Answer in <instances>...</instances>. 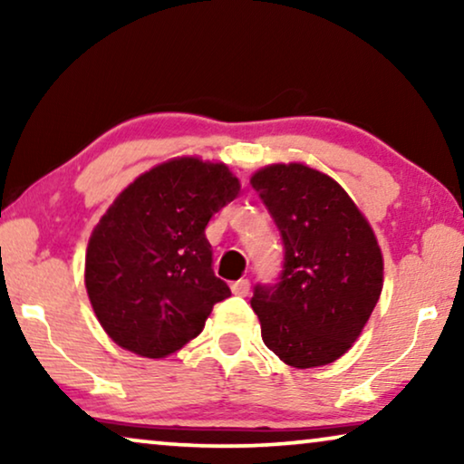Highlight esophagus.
I'll return each instance as SVG.
<instances>
[{"mask_svg":"<svg viewBox=\"0 0 464 464\" xmlns=\"http://www.w3.org/2000/svg\"><path fill=\"white\" fill-rule=\"evenodd\" d=\"M232 294L234 295H240V297H245V295H249V289H251V283L246 281V278H240V281H234L232 285Z\"/></svg>","mask_w":464,"mask_h":464,"instance_id":"34e87169","label":"esophagus"}]
</instances>
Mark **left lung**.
<instances>
[{"mask_svg": "<svg viewBox=\"0 0 464 464\" xmlns=\"http://www.w3.org/2000/svg\"><path fill=\"white\" fill-rule=\"evenodd\" d=\"M285 246L275 285L257 283L251 308L264 344L297 370L334 363L359 338L382 291V253L338 181L306 164L251 177Z\"/></svg>", "mask_w": 464, "mask_h": 464, "instance_id": "left-lung-1", "label": "left lung"}]
</instances>
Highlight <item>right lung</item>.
<instances>
[{
  "label": "right lung",
  "instance_id": "obj_1",
  "mask_svg": "<svg viewBox=\"0 0 464 464\" xmlns=\"http://www.w3.org/2000/svg\"><path fill=\"white\" fill-rule=\"evenodd\" d=\"M240 183L226 164L175 158L137 177L101 218L86 249L84 283L107 335L162 359L196 338L230 297L215 276L208 219Z\"/></svg>",
  "mask_w": 464,
  "mask_h": 464
}]
</instances>
